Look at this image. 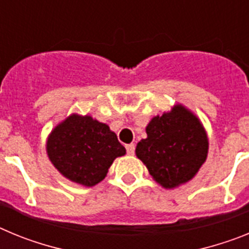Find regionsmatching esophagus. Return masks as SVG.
Listing matches in <instances>:
<instances>
[{
  "mask_svg": "<svg viewBox=\"0 0 249 249\" xmlns=\"http://www.w3.org/2000/svg\"><path fill=\"white\" fill-rule=\"evenodd\" d=\"M126 149L128 155H133V153H135V144L133 143L126 144Z\"/></svg>",
  "mask_w": 249,
  "mask_h": 249,
  "instance_id": "esophagus-1",
  "label": "esophagus"
}]
</instances>
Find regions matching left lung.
I'll return each mask as SVG.
<instances>
[{
	"instance_id": "left-lung-1",
	"label": "left lung",
	"mask_w": 249,
	"mask_h": 249,
	"mask_svg": "<svg viewBox=\"0 0 249 249\" xmlns=\"http://www.w3.org/2000/svg\"><path fill=\"white\" fill-rule=\"evenodd\" d=\"M146 132L136 155L160 186L173 188L195 177L208 153L206 131L195 114L177 105L152 118Z\"/></svg>"
}]
</instances>
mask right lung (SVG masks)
Masks as SVG:
<instances>
[{
	"mask_svg": "<svg viewBox=\"0 0 249 249\" xmlns=\"http://www.w3.org/2000/svg\"><path fill=\"white\" fill-rule=\"evenodd\" d=\"M47 153L66 178L92 187L102 181L114 158L126 149L107 124L89 116L72 114L52 131Z\"/></svg>",
	"mask_w": 249,
	"mask_h": 249,
	"instance_id": "add662e5",
	"label": "right lung"
}]
</instances>
